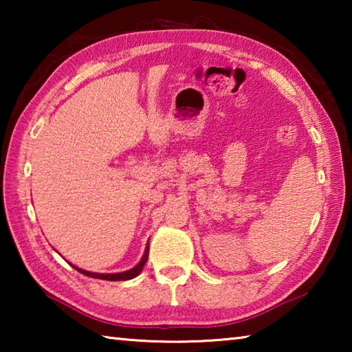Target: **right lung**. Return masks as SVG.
<instances>
[{
  "mask_svg": "<svg viewBox=\"0 0 352 352\" xmlns=\"http://www.w3.org/2000/svg\"><path fill=\"white\" fill-rule=\"evenodd\" d=\"M147 258H148V242L146 245V250H144V254H142L141 261L136 264L133 269L130 270H126V272H119V273H94V272H88V270H83V269H79V267H76L73 264H69L73 269H76L77 272H80L82 275L85 276H90V278H98V279H105V281H127V279H133L140 275V273L142 272V269H144L146 262H147Z\"/></svg>",
  "mask_w": 352,
  "mask_h": 352,
  "instance_id": "add662e5",
  "label": "right lung"
}]
</instances>
